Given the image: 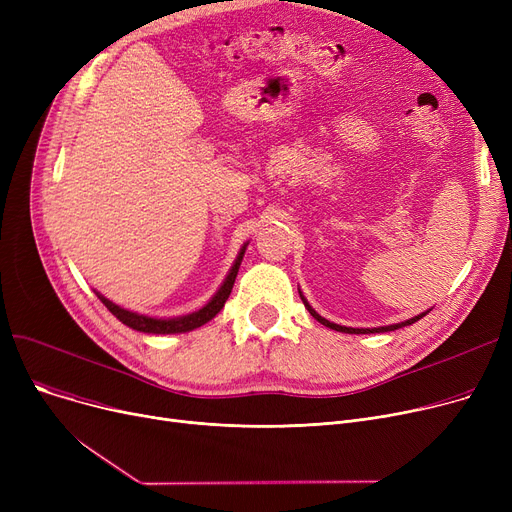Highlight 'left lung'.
I'll return each instance as SVG.
<instances>
[{"instance_id": "left-lung-1", "label": "left lung", "mask_w": 512, "mask_h": 512, "mask_svg": "<svg viewBox=\"0 0 512 512\" xmlns=\"http://www.w3.org/2000/svg\"><path fill=\"white\" fill-rule=\"evenodd\" d=\"M299 294H301V301H303L305 309H307V311H309V313L319 321L321 326H326V328H330V330H334V332H342V334H382V332H394V330H398V328H405V326L415 324V321H419L421 317H425L429 311H432V309H427V311H421V313L411 315V317H407V319L390 321V324H378V326H353V324H342V321H334V319H330L328 315H324L321 311H317V309L309 303V299L305 297L303 290H299Z\"/></svg>"}]
</instances>
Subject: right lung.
Masks as SVG:
<instances>
[{"label":"right lung","mask_w":512,"mask_h":512,"mask_svg":"<svg viewBox=\"0 0 512 512\" xmlns=\"http://www.w3.org/2000/svg\"><path fill=\"white\" fill-rule=\"evenodd\" d=\"M249 247V240H245L240 245V249L236 251L232 263L228 265L226 274L222 276V280L218 282V286H215L205 301H201L199 305L195 307H168V305H147L139 303V299L134 301L128 297V301L124 299V303L107 297V294H103L101 290L95 288V294L101 299V303L110 309L122 324H126L128 328L132 330H139V332H145V334H186V332H193L201 326H205L207 321H211L215 315H218L228 297L232 292V286H234V280L238 276V270H240V263H242V257H245V251Z\"/></svg>","instance_id":"add662e5"}]
</instances>
